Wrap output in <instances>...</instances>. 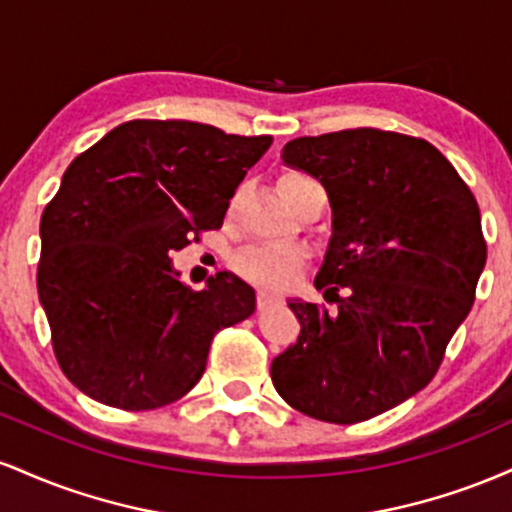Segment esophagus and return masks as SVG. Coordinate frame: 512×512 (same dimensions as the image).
Returning a JSON list of instances; mask_svg holds the SVG:
<instances>
[{
  "label": "esophagus",
  "instance_id": "1",
  "mask_svg": "<svg viewBox=\"0 0 512 512\" xmlns=\"http://www.w3.org/2000/svg\"><path fill=\"white\" fill-rule=\"evenodd\" d=\"M274 303V296L272 293H267V291H260L257 293V308L260 310H264V308H269V305Z\"/></svg>",
  "mask_w": 512,
  "mask_h": 512
}]
</instances>
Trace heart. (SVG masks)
<instances>
[{"label": "heart", "mask_w": 512, "mask_h": 512, "mask_svg": "<svg viewBox=\"0 0 512 512\" xmlns=\"http://www.w3.org/2000/svg\"><path fill=\"white\" fill-rule=\"evenodd\" d=\"M308 178L303 175H286L284 185H296ZM236 269L243 276L264 286L269 291L289 289L303 269V255L289 245H250L236 255Z\"/></svg>", "instance_id": "1"}]
</instances>
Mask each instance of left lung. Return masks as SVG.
Returning <instances> with one entry per match:
<instances>
[{"label":"left lung","mask_w":512,"mask_h":512,"mask_svg":"<svg viewBox=\"0 0 512 512\" xmlns=\"http://www.w3.org/2000/svg\"><path fill=\"white\" fill-rule=\"evenodd\" d=\"M281 158L330 197L315 289L334 308L291 298L301 334L272 361V383L305 416L358 424L438 373L486 264L479 204L436 146L407 134L298 137Z\"/></svg>","instance_id":"1"}]
</instances>
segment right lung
Masks as SVG:
<instances>
[{
  "mask_svg": "<svg viewBox=\"0 0 512 512\" xmlns=\"http://www.w3.org/2000/svg\"><path fill=\"white\" fill-rule=\"evenodd\" d=\"M272 137L187 120L122 122L64 170L40 219L38 298L62 373L108 407L175 402L207 368L214 334L255 313L231 272L202 291L170 255L221 228Z\"/></svg>",
  "mask_w": 512,
  "mask_h": 512,
  "instance_id": "right-lung-1",
  "label": "right lung"
}]
</instances>
